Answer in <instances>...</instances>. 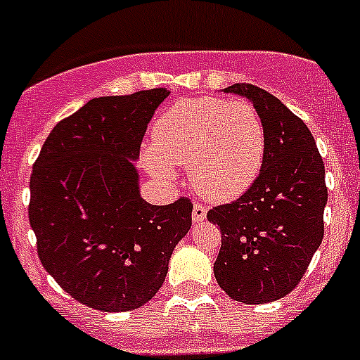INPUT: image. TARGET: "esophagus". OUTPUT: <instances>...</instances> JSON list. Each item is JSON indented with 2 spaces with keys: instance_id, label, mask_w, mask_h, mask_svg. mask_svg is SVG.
<instances>
[{
  "instance_id": "esophagus-1",
  "label": "esophagus",
  "mask_w": 360,
  "mask_h": 360,
  "mask_svg": "<svg viewBox=\"0 0 360 360\" xmlns=\"http://www.w3.org/2000/svg\"><path fill=\"white\" fill-rule=\"evenodd\" d=\"M205 216H207V207H205L203 203H195V205H193V219H195L196 224H198V221H203Z\"/></svg>"
}]
</instances>
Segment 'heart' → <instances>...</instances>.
I'll return each mask as SVG.
<instances>
[{
	"label": "heart",
	"instance_id": "1",
	"mask_svg": "<svg viewBox=\"0 0 360 360\" xmlns=\"http://www.w3.org/2000/svg\"><path fill=\"white\" fill-rule=\"evenodd\" d=\"M265 148V124L249 101L184 98L155 120L142 164L164 184L174 182V164L187 165L191 182L202 195L227 202L252 186Z\"/></svg>",
	"mask_w": 360,
	"mask_h": 360
}]
</instances>
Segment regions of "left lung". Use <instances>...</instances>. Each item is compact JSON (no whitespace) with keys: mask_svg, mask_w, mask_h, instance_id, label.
<instances>
[{"mask_svg":"<svg viewBox=\"0 0 360 360\" xmlns=\"http://www.w3.org/2000/svg\"><path fill=\"white\" fill-rule=\"evenodd\" d=\"M225 91L254 104L266 133L265 158L252 186L207 212L221 232L218 285L234 301L262 304L299 285L324 236V162L307 124L269 91L238 82Z\"/></svg>","mask_w":360,"mask_h":360,"instance_id":"left-lung-1","label":"left lung"}]
</instances>
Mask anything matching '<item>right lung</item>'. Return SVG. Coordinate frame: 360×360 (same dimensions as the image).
<instances>
[{"mask_svg": "<svg viewBox=\"0 0 360 360\" xmlns=\"http://www.w3.org/2000/svg\"><path fill=\"white\" fill-rule=\"evenodd\" d=\"M165 88L91 98L50 131L34 162L28 219L59 287L101 311L144 307L160 290L193 203L141 198L133 160Z\"/></svg>", "mask_w": 360, "mask_h": 360, "instance_id": "1", "label": "right lung"}]
</instances>
